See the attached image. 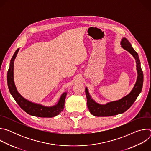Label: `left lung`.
<instances>
[{
    "label": "left lung",
    "instance_id": "8db88e82",
    "mask_svg": "<svg viewBox=\"0 0 151 151\" xmlns=\"http://www.w3.org/2000/svg\"><path fill=\"white\" fill-rule=\"evenodd\" d=\"M121 44L122 45L121 47L132 54L136 60V66L138 73L136 83L130 94L118 101L110 102L104 105L99 104L96 103L90 96L88 89L85 88V94L87 99V106L90 113L94 116H110L122 114L132 106L139 94L141 93L143 82V74L140 67V62L138 54L133 48L130 43L125 37H124L122 39Z\"/></svg>",
    "mask_w": 151,
    "mask_h": 151
}]
</instances>
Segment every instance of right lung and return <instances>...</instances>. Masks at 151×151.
Listing matches in <instances>:
<instances>
[{"mask_svg": "<svg viewBox=\"0 0 151 151\" xmlns=\"http://www.w3.org/2000/svg\"><path fill=\"white\" fill-rule=\"evenodd\" d=\"M18 51L19 49H17L12 56L10 62L9 68L8 70L7 82L10 93L21 108L30 115L41 118H52L58 115L64 109L66 93H64L61 95L58 103L52 107H45L33 103L26 100L18 93L14 82L13 68L14 60Z\"/></svg>", "mask_w": 151, "mask_h": 151, "instance_id": "add662e5", "label": "right lung"}]
</instances>
